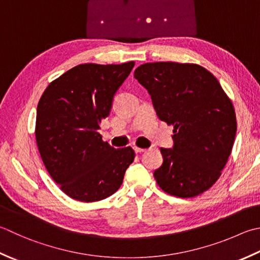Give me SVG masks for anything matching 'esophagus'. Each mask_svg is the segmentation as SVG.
Returning <instances> with one entry per match:
<instances>
[{
	"mask_svg": "<svg viewBox=\"0 0 260 260\" xmlns=\"http://www.w3.org/2000/svg\"><path fill=\"white\" fill-rule=\"evenodd\" d=\"M134 151L136 152V153H141V152H144V151H146V150H145V149H142V147L134 146Z\"/></svg>",
	"mask_w": 260,
	"mask_h": 260,
	"instance_id": "34e87169",
	"label": "esophagus"
}]
</instances>
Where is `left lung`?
I'll return each instance as SVG.
<instances>
[{
    "label": "left lung",
    "mask_w": 260,
    "mask_h": 260,
    "mask_svg": "<svg viewBox=\"0 0 260 260\" xmlns=\"http://www.w3.org/2000/svg\"><path fill=\"white\" fill-rule=\"evenodd\" d=\"M134 78L150 93L157 117L174 125V146L161 147L154 171L162 190L181 198L206 191L220 178L237 132L235 108L211 72L196 64L146 63Z\"/></svg>",
    "instance_id": "8db88e82"
}]
</instances>
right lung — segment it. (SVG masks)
I'll return each mask as SVG.
<instances>
[{
  "instance_id": "obj_1",
  "label": "right lung",
  "mask_w": 260,
  "mask_h": 260,
  "mask_svg": "<svg viewBox=\"0 0 260 260\" xmlns=\"http://www.w3.org/2000/svg\"><path fill=\"white\" fill-rule=\"evenodd\" d=\"M134 65L80 64L53 81L39 100L40 156L53 180L75 201L91 203L113 195L134 161L131 146L115 149L98 132Z\"/></svg>"
}]
</instances>
